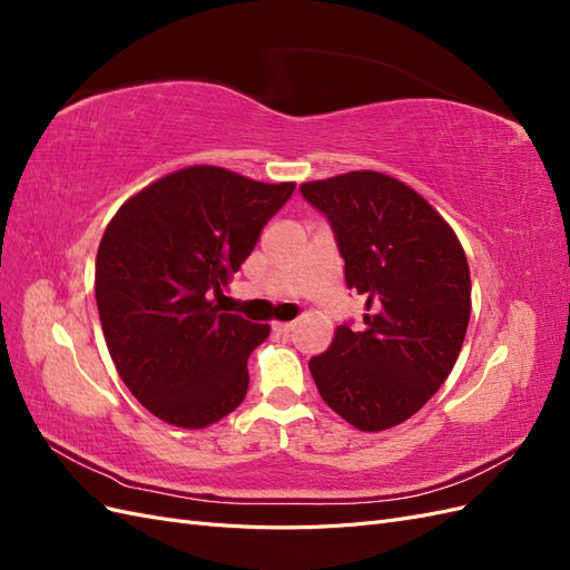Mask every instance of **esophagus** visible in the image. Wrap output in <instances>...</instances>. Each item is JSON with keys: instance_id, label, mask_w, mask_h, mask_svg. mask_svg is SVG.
Instances as JSON below:
<instances>
[{"instance_id": "1", "label": "esophagus", "mask_w": 570, "mask_h": 570, "mask_svg": "<svg viewBox=\"0 0 570 570\" xmlns=\"http://www.w3.org/2000/svg\"><path fill=\"white\" fill-rule=\"evenodd\" d=\"M273 327H275V333L287 335V333L292 331V327H295V323H292V321H278V323H275Z\"/></svg>"}]
</instances>
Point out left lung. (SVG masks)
Masks as SVG:
<instances>
[{"label": "left lung", "instance_id": "8db88e82", "mask_svg": "<svg viewBox=\"0 0 570 570\" xmlns=\"http://www.w3.org/2000/svg\"><path fill=\"white\" fill-rule=\"evenodd\" d=\"M335 230L364 331L337 325L308 371L337 416L364 433L411 419L452 373L471 318L465 252L416 189L377 170L299 185Z\"/></svg>", "mask_w": 570, "mask_h": 570}]
</instances>
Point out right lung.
Segmentation results:
<instances>
[{
  "label": "right lung",
  "mask_w": 570,
  "mask_h": 570,
  "mask_svg": "<svg viewBox=\"0 0 570 570\" xmlns=\"http://www.w3.org/2000/svg\"><path fill=\"white\" fill-rule=\"evenodd\" d=\"M295 183L187 166L120 204L101 235L95 297L118 375L149 413L199 430L249 387L247 358L268 333L220 312V297Z\"/></svg>",
  "instance_id": "right-lung-1"
}]
</instances>
